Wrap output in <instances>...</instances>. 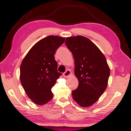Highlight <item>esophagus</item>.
<instances>
[{"instance_id":"obj_1","label":"esophagus","mask_w":131,"mask_h":131,"mask_svg":"<svg viewBox=\"0 0 131 131\" xmlns=\"http://www.w3.org/2000/svg\"><path fill=\"white\" fill-rule=\"evenodd\" d=\"M71 74H72V73H71V71L69 69H68V70H67L64 73H63V76H64V78H68L70 76Z\"/></svg>"}]
</instances>
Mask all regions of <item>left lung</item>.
Returning <instances> with one entry per match:
<instances>
[{
	"label": "left lung",
	"mask_w": 131,
	"mask_h": 131,
	"mask_svg": "<svg viewBox=\"0 0 131 131\" xmlns=\"http://www.w3.org/2000/svg\"><path fill=\"white\" fill-rule=\"evenodd\" d=\"M65 44L73 55L74 73L79 81L78 88L72 91L73 98L86 108L97 102L105 91L109 67L104 54L88 38L81 35L68 37Z\"/></svg>",
	"instance_id": "1"
}]
</instances>
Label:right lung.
I'll use <instances>...</instances> for the list:
<instances>
[{
  "mask_svg": "<svg viewBox=\"0 0 131 131\" xmlns=\"http://www.w3.org/2000/svg\"><path fill=\"white\" fill-rule=\"evenodd\" d=\"M65 38L49 35L31 47L20 66V80L27 96L34 103L43 105L53 97L51 89L62 74L57 71L54 55Z\"/></svg>",
  "mask_w": 131,
  "mask_h": 131,
  "instance_id": "right-lung-1",
  "label": "right lung"
}]
</instances>
